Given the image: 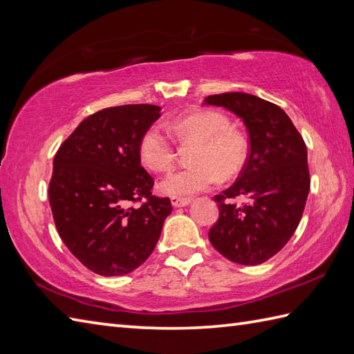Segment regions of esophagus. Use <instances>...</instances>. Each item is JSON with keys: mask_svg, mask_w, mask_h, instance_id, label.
<instances>
[{"mask_svg": "<svg viewBox=\"0 0 354 354\" xmlns=\"http://www.w3.org/2000/svg\"><path fill=\"white\" fill-rule=\"evenodd\" d=\"M192 202L190 198H179V196H173L171 198V205L173 207H187Z\"/></svg>", "mask_w": 354, "mask_h": 354, "instance_id": "obj_1", "label": "esophagus"}]
</instances>
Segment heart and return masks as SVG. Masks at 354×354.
I'll list each match as a JSON object with an SVG mask.
<instances>
[{
    "mask_svg": "<svg viewBox=\"0 0 354 354\" xmlns=\"http://www.w3.org/2000/svg\"><path fill=\"white\" fill-rule=\"evenodd\" d=\"M169 129L183 142H198L193 153L194 165L169 173L160 190L171 196H187L213 187L219 176L231 179L243 170L248 160V142L231 129L228 118L214 111H193L173 118ZM138 155L147 169L165 171L175 161V145L161 126L153 124L142 132Z\"/></svg>",
    "mask_w": 354,
    "mask_h": 354,
    "instance_id": "heart-1",
    "label": "heart"
}]
</instances>
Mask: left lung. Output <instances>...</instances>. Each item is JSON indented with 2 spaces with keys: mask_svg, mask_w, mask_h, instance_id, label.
Returning a JSON list of instances; mask_svg holds the SVG:
<instances>
[{
  "mask_svg": "<svg viewBox=\"0 0 354 354\" xmlns=\"http://www.w3.org/2000/svg\"><path fill=\"white\" fill-rule=\"evenodd\" d=\"M204 103L236 114L250 135V155L236 184L214 196L219 221L208 239L228 260L260 265L289 242L301 221L310 190L307 147L289 115L257 95L223 93ZM237 196L248 202L232 205Z\"/></svg>",
  "mask_w": 354,
  "mask_h": 354,
  "instance_id": "left-lung-1",
  "label": "left lung"
}]
</instances>
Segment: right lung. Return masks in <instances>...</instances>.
<instances>
[{"mask_svg":"<svg viewBox=\"0 0 354 354\" xmlns=\"http://www.w3.org/2000/svg\"><path fill=\"white\" fill-rule=\"evenodd\" d=\"M161 108L123 104L82 122L53 161L48 199L59 236L82 265L103 277L126 275L155 250L169 198L152 194L138 142ZM145 200L132 207V201Z\"/></svg>","mask_w":354,"mask_h":354,"instance_id":"obj_1","label":"right lung"}]
</instances>
